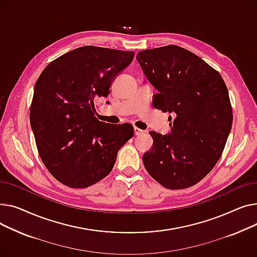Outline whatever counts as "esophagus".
Segmentation results:
<instances>
[{"instance_id":"34e87169","label":"esophagus","mask_w":257,"mask_h":257,"mask_svg":"<svg viewBox=\"0 0 257 257\" xmlns=\"http://www.w3.org/2000/svg\"><path fill=\"white\" fill-rule=\"evenodd\" d=\"M134 131H135V135H136V136H140V135H142V134L145 133L143 130H141V128L137 127V126L134 127Z\"/></svg>"}]
</instances>
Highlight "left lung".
<instances>
[{"mask_svg":"<svg viewBox=\"0 0 257 257\" xmlns=\"http://www.w3.org/2000/svg\"><path fill=\"white\" fill-rule=\"evenodd\" d=\"M137 60L159 91L154 107L173 116L169 135L149 132L154 146L143 156L145 169L165 188H190L212 171L227 141V87L216 69L177 45L141 51Z\"/></svg>","mask_w":257,"mask_h":257,"instance_id":"1","label":"left lung"}]
</instances>
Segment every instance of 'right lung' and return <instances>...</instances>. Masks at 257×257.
I'll list each match as a JSON object with an SVG mask.
<instances>
[{
	"label": "right lung",
	"instance_id": "add662e5",
	"mask_svg": "<svg viewBox=\"0 0 257 257\" xmlns=\"http://www.w3.org/2000/svg\"><path fill=\"white\" fill-rule=\"evenodd\" d=\"M134 56L88 45L55 59L39 75L30 123L38 154L58 182L73 189L98 183L112 171L120 147L133 137L130 123L99 121L95 102L108 97L112 81Z\"/></svg>",
	"mask_w": 257,
	"mask_h": 257
}]
</instances>
